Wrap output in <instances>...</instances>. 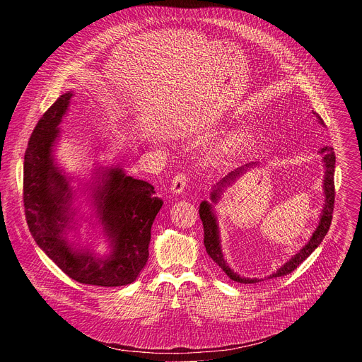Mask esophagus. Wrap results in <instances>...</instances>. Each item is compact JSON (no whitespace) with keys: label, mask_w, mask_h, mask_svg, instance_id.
I'll return each mask as SVG.
<instances>
[{"label":"esophagus","mask_w":362,"mask_h":362,"mask_svg":"<svg viewBox=\"0 0 362 362\" xmlns=\"http://www.w3.org/2000/svg\"><path fill=\"white\" fill-rule=\"evenodd\" d=\"M187 185V176L185 173H176L173 180H172V185H170V189L173 193H182L185 190Z\"/></svg>","instance_id":"34e87169"}]
</instances>
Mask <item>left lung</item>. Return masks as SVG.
Here are the masks:
<instances>
[{"label":"left lung","instance_id":"8db88e82","mask_svg":"<svg viewBox=\"0 0 362 362\" xmlns=\"http://www.w3.org/2000/svg\"><path fill=\"white\" fill-rule=\"evenodd\" d=\"M318 117V122L321 124H324V120L321 119V116L318 113H314ZM324 154V163H325V180H324V189H325V204H324V211L321 215V221L320 225L317 228V230L314 232L311 240H309L293 257L286 262L282 268H279L275 274H272L271 278H279V276H285L289 275L292 271H295L306 257L311 255L322 242V239L325 238V235L329 230L331 222H332V212H334V203H335V183H334V172H335V153L334 148L329 146H324L321 148V151ZM255 163L250 165H245V168H249ZM245 168H240L232 173H229L225 179H222V182L218 183V186H215V190L212 193V200L216 202L222 187H225L226 185H230V182L236 180V177L245 170ZM199 216L202 219V225H203V232H204V246H206V252L212 257V259L219 265V268L232 279L240 284H256L259 282V279H246V278H240L238 274H235L228 264L223 259V255L219 246V233H218V225H216V218L212 212V206L208 202H202L199 206Z\"/></svg>","mask_w":362,"mask_h":362}]
</instances>
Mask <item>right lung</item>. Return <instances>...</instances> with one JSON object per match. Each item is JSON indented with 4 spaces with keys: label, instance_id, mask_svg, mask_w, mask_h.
<instances>
[{
    "label": "right lung",
    "instance_id": "1",
    "mask_svg": "<svg viewBox=\"0 0 362 362\" xmlns=\"http://www.w3.org/2000/svg\"><path fill=\"white\" fill-rule=\"evenodd\" d=\"M71 93L60 95L34 127L24 156L23 200L25 221L37 245L67 276L97 286H123L136 281L148 257L151 225L163 200L144 180L112 169L95 196L100 222L113 250L98 261L90 252H74L62 233L69 225V182L51 160Z\"/></svg>",
    "mask_w": 362,
    "mask_h": 362
}]
</instances>
